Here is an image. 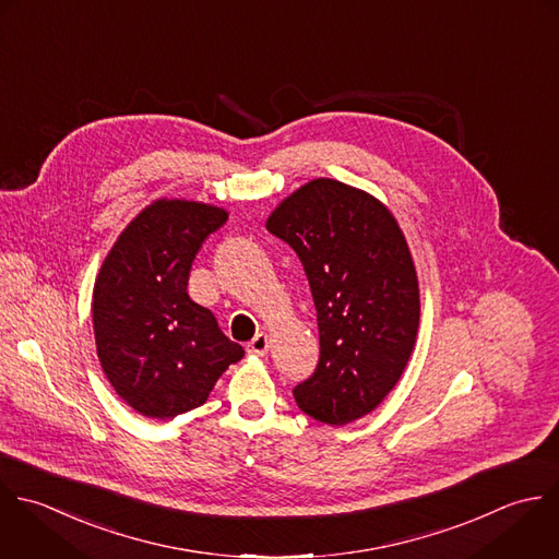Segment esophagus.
<instances>
[{"label": "esophagus", "instance_id": "esophagus-1", "mask_svg": "<svg viewBox=\"0 0 559 559\" xmlns=\"http://www.w3.org/2000/svg\"><path fill=\"white\" fill-rule=\"evenodd\" d=\"M267 348H270V340H267L265 333H259V335L252 337V342H248V353H252V355L263 357L267 353Z\"/></svg>", "mask_w": 559, "mask_h": 559}]
</instances>
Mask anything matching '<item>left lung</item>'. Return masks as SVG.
<instances>
[{
  "instance_id": "left-lung-1",
  "label": "left lung",
  "mask_w": 559,
  "mask_h": 559,
  "mask_svg": "<svg viewBox=\"0 0 559 559\" xmlns=\"http://www.w3.org/2000/svg\"><path fill=\"white\" fill-rule=\"evenodd\" d=\"M265 226L298 254L318 311L320 361L294 399L318 423H355L394 390L416 344L420 289L405 235L383 202L331 178L296 189Z\"/></svg>"
}]
</instances>
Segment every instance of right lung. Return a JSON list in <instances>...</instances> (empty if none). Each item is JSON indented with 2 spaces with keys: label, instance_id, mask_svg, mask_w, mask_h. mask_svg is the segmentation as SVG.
I'll return each mask as SVG.
<instances>
[{
  "label": "right lung",
  "instance_id": "obj_1",
  "mask_svg": "<svg viewBox=\"0 0 559 559\" xmlns=\"http://www.w3.org/2000/svg\"><path fill=\"white\" fill-rule=\"evenodd\" d=\"M219 206L160 198L117 237L93 287V331L102 370L134 412L156 420L206 403L243 348L187 294L204 239L224 226Z\"/></svg>",
  "mask_w": 559,
  "mask_h": 559
}]
</instances>
